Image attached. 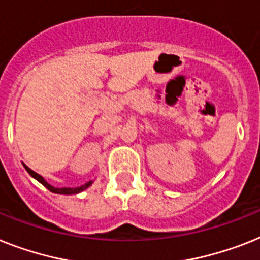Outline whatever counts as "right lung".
<instances>
[{"mask_svg":"<svg viewBox=\"0 0 260 260\" xmlns=\"http://www.w3.org/2000/svg\"><path fill=\"white\" fill-rule=\"evenodd\" d=\"M23 166H25V165H23ZM25 169H26V171H27V173L30 174V175H31V177L36 178V179H37V181L40 182V183L44 184L45 187L48 188L49 191L55 192V194H62V195L78 194V192L83 191V190H86V188L89 187L90 184H91V182H87V183H85V184H83V186H79V187H76V188H70V187H65V188H55V187H53V186H50V184H49L48 182L45 181L44 178L41 177V175H38L37 173H34L33 170H30V169H29V167H27V166H25Z\"/></svg>","mask_w":260,"mask_h":260,"instance_id":"add662e5","label":"right lung"}]
</instances>
